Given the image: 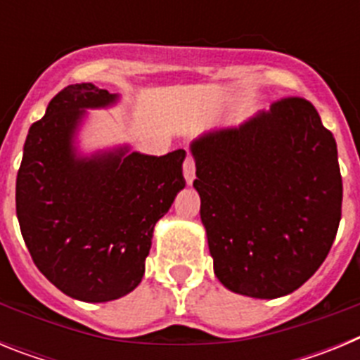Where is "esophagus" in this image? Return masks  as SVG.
Wrapping results in <instances>:
<instances>
[{
    "mask_svg": "<svg viewBox=\"0 0 360 360\" xmlns=\"http://www.w3.org/2000/svg\"><path fill=\"white\" fill-rule=\"evenodd\" d=\"M184 176H186V182L187 184H193V180L196 178V164H195V158L191 157V155H187L186 160H184Z\"/></svg>",
    "mask_w": 360,
    "mask_h": 360,
    "instance_id": "1",
    "label": "esophagus"
}]
</instances>
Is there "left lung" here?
I'll return each mask as SVG.
<instances>
[{
    "label": "left lung",
    "mask_w": 360,
    "mask_h": 360,
    "mask_svg": "<svg viewBox=\"0 0 360 360\" xmlns=\"http://www.w3.org/2000/svg\"><path fill=\"white\" fill-rule=\"evenodd\" d=\"M214 274L229 290L274 299L316 274L335 240L342 178L314 104L285 97L238 128L191 144Z\"/></svg>",
    "instance_id": "obj_1"
}]
</instances>
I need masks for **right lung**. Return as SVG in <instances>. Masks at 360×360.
<instances>
[{"mask_svg":"<svg viewBox=\"0 0 360 360\" xmlns=\"http://www.w3.org/2000/svg\"><path fill=\"white\" fill-rule=\"evenodd\" d=\"M115 94L70 84L28 129L15 180V212L32 259L66 295L113 301L142 281L153 229L180 189L184 149L151 157L128 148L77 158L73 135L86 108Z\"/></svg>","mask_w":360,"mask_h":360,"instance_id":"1","label":"right lung"}]
</instances>
